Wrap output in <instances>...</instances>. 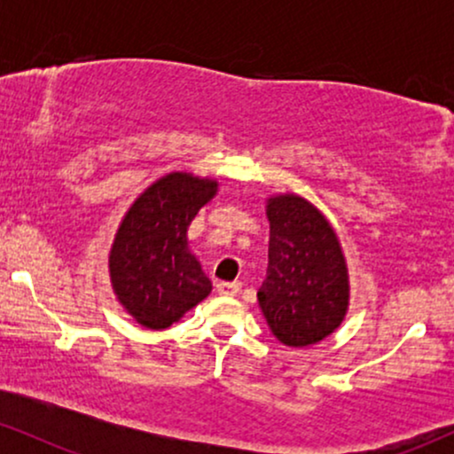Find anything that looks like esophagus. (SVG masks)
<instances>
[{"label":"esophagus","mask_w":454,"mask_h":454,"mask_svg":"<svg viewBox=\"0 0 454 454\" xmlns=\"http://www.w3.org/2000/svg\"><path fill=\"white\" fill-rule=\"evenodd\" d=\"M215 290L220 296H237L241 293V284H239V281H220V284L215 286Z\"/></svg>","instance_id":"obj_1"}]
</instances>
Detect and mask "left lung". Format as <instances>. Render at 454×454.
<instances>
[{"label": "left lung", "mask_w": 454, "mask_h": 454, "mask_svg": "<svg viewBox=\"0 0 454 454\" xmlns=\"http://www.w3.org/2000/svg\"><path fill=\"white\" fill-rule=\"evenodd\" d=\"M267 279L258 303L275 337L303 348L341 325L350 299L348 269L337 234L305 198H269Z\"/></svg>", "instance_id": "8db88e82"}]
</instances>
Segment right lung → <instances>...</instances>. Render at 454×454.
<instances>
[{
  "label": "right lung",
  "mask_w": 454,
  "mask_h": 454,
  "mask_svg": "<svg viewBox=\"0 0 454 454\" xmlns=\"http://www.w3.org/2000/svg\"><path fill=\"white\" fill-rule=\"evenodd\" d=\"M217 184L170 173L140 194L114 234L108 256L119 303L138 325L161 331L211 293L187 249V226L215 196Z\"/></svg>",
  "instance_id": "obj_1"
}]
</instances>
